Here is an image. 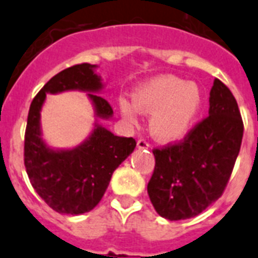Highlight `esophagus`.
I'll use <instances>...</instances> for the list:
<instances>
[{
  "label": "esophagus",
  "mask_w": 258,
  "mask_h": 258,
  "mask_svg": "<svg viewBox=\"0 0 258 258\" xmlns=\"http://www.w3.org/2000/svg\"><path fill=\"white\" fill-rule=\"evenodd\" d=\"M149 147V143L147 142L146 139H139L138 140V148L140 149H146Z\"/></svg>",
  "instance_id": "obj_1"
}]
</instances>
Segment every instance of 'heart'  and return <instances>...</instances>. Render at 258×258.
I'll list each match as a JSON object with an SVG mask.
<instances>
[{
    "label": "heart",
    "instance_id": "b5f03b06",
    "mask_svg": "<svg viewBox=\"0 0 258 258\" xmlns=\"http://www.w3.org/2000/svg\"><path fill=\"white\" fill-rule=\"evenodd\" d=\"M134 105L143 114H152L149 130L157 140L174 142L187 134L202 107V92L194 82L174 76H160L143 84L134 93ZM120 111L128 122H135L136 111L127 101Z\"/></svg>",
    "mask_w": 258,
    "mask_h": 258
}]
</instances>
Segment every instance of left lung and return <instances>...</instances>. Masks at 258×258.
Masks as SVG:
<instances>
[{
    "mask_svg": "<svg viewBox=\"0 0 258 258\" xmlns=\"http://www.w3.org/2000/svg\"><path fill=\"white\" fill-rule=\"evenodd\" d=\"M244 124L235 97L220 80L210 92L209 116L179 142L153 148L155 169L147 190L160 216H197L222 197L239 155Z\"/></svg>",
    "mask_w": 258,
    "mask_h": 258,
    "instance_id": "obj_1",
    "label": "left lung"
}]
</instances>
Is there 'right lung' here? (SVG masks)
<instances>
[{
    "instance_id": "add662e5",
    "label": "right lung",
    "mask_w": 258,
    "mask_h": 258,
    "mask_svg": "<svg viewBox=\"0 0 258 258\" xmlns=\"http://www.w3.org/2000/svg\"><path fill=\"white\" fill-rule=\"evenodd\" d=\"M96 66L82 62L55 75L34 97L25 133L23 160L32 187L52 210L79 215L93 210L102 199L112 173L136 147L134 138L115 136L97 125L82 146L71 151H52L40 136L39 118L45 93L88 90L97 115L110 118L112 107L94 92L102 88Z\"/></svg>"
}]
</instances>
